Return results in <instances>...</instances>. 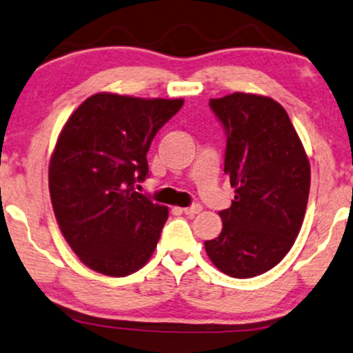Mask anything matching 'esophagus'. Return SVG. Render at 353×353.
Segmentation results:
<instances>
[{
	"label": "esophagus",
	"instance_id": "esophagus-1",
	"mask_svg": "<svg viewBox=\"0 0 353 353\" xmlns=\"http://www.w3.org/2000/svg\"><path fill=\"white\" fill-rule=\"evenodd\" d=\"M201 210H202L201 203H194V205L185 207V209H182V212H184L185 215H190V217H194V215H197Z\"/></svg>",
	"mask_w": 353,
	"mask_h": 353
}]
</instances>
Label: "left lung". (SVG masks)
<instances>
[{
  "label": "left lung",
  "mask_w": 353,
  "mask_h": 353,
  "mask_svg": "<svg viewBox=\"0 0 353 353\" xmlns=\"http://www.w3.org/2000/svg\"><path fill=\"white\" fill-rule=\"evenodd\" d=\"M227 133L223 171L235 201L220 210L223 228L205 252L232 278H253L286 256L303 225L311 165L294 126L270 97L235 92L210 99Z\"/></svg>",
  "instance_id": "obj_1"
}]
</instances>
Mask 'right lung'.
<instances>
[{
    "label": "right lung",
    "mask_w": 353,
    "mask_h": 353,
    "mask_svg": "<svg viewBox=\"0 0 353 353\" xmlns=\"http://www.w3.org/2000/svg\"><path fill=\"white\" fill-rule=\"evenodd\" d=\"M184 100L95 93L70 114L49 164V192L63 239L83 265L128 276L146 265L168 207L136 192L151 141Z\"/></svg>",
    "instance_id": "right-lung-1"
}]
</instances>
